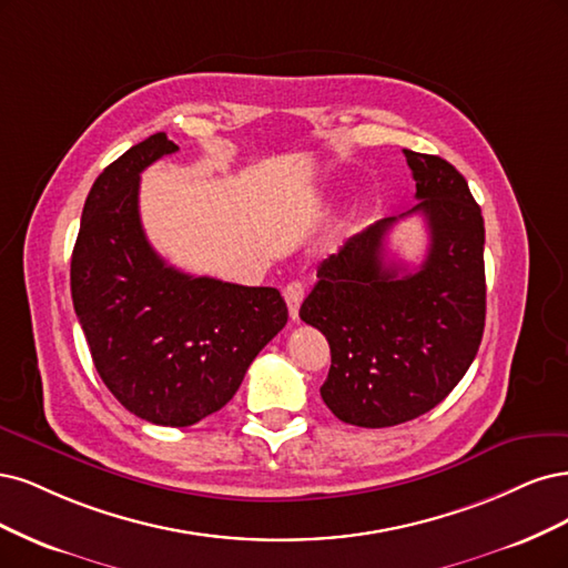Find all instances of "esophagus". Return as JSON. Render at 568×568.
Wrapping results in <instances>:
<instances>
[{
  "label": "esophagus",
  "mask_w": 568,
  "mask_h": 568,
  "mask_svg": "<svg viewBox=\"0 0 568 568\" xmlns=\"http://www.w3.org/2000/svg\"><path fill=\"white\" fill-rule=\"evenodd\" d=\"M283 297H285V302H287L290 318H292V321H300V306H302V300H304V283L292 281V283L285 287Z\"/></svg>",
  "instance_id": "34e87169"
}]
</instances>
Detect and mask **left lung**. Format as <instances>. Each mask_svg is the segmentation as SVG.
<instances>
[{"mask_svg":"<svg viewBox=\"0 0 568 568\" xmlns=\"http://www.w3.org/2000/svg\"><path fill=\"white\" fill-rule=\"evenodd\" d=\"M430 233L415 272L383 262L396 216L349 237L318 266L300 318L331 344L325 406L356 427H394L453 392L479 352L486 321L484 216L465 176L438 155L404 151Z\"/></svg>","mask_w":568,"mask_h":568,"instance_id":"1","label":"left lung"}]
</instances>
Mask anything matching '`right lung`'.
Returning <instances> with one entry per match:
<instances>
[{"label": "right lung", "instance_id": "right-lung-1", "mask_svg": "<svg viewBox=\"0 0 568 568\" xmlns=\"http://www.w3.org/2000/svg\"><path fill=\"white\" fill-rule=\"evenodd\" d=\"M176 151L158 132L108 164L87 195L70 262L72 304L103 384L126 410L164 427L222 410L287 323L276 287L195 278L151 247L139 179Z\"/></svg>", "mask_w": 568, "mask_h": 568}]
</instances>
